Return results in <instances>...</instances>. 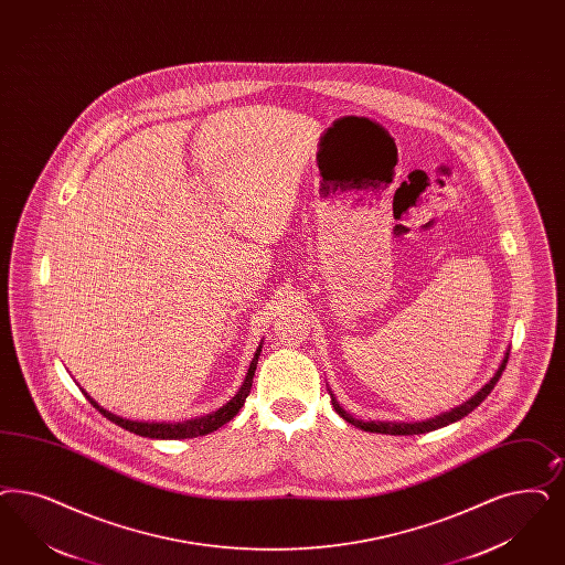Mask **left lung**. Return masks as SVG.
<instances>
[{
  "label": "left lung",
  "mask_w": 565,
  "mask_h": 565,
  "mask_svg": "<svg viewBox=\"0 0 565 565\" xmlns=\"http://www.w3.org/2000/svg\"><path fill=\"white\" fill-rule=\"evenodd\" d=\"M507 359H509V352L505 354V359H503V363H501V367L499 371L494 373V377L488 382L484 388L480 390L478 394H473L467 403L463 405H459V407H455V409L448 411V413H443V415H438V417H431V419H426V422H415V424H398V422H361V419H354L351 413H347V411L342 409L333 398H331V405H333V409L335 413L344 419V422H349L352 426H356V428L365 429V431H375V434H390V436H413V434H426V431H431V429L445 428L448 424H452V422H459L461 417H466L467 413H471V411L476 409L484 398H487L488 394L492 392V388L497 386V382H499V377L503 375V371H505Z\"/></svg>",
  "instance_id": "1"
}]
</instances>
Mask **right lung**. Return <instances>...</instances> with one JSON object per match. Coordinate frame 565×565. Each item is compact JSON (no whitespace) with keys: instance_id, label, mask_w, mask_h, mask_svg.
I'll return each mask as SVG.
<instances>
[{"instance_id":"right-lung-1","label":"right lung","mask_w":565,"mask_h":565,"mask_svg":"<svg viewBox=\"0 0 565 565\" xmlns=\"http://www.w3.org/2000/svg\"><path fill=\"white\" fill-rule=\"evenodd\" d=\"M260 349H263V347H258L256 352H254L253 363H250V367H248L246 380H244L242 388L237 390V394H235L234 398H232L225 407L214 411L211 415L198 417V419H188V422H181V424H146V422H129V419H122V417H118V415H113V413L102 409L98 403H96V401H92L89 396H87V401H89V403H92V405H94V407H96V409H98L106 419H110L113 424H117L120 428L134 431L137 436H146V438H162V440H177V438H195V436H204V434H211L214 429L221 428L223 424L232 422L235 415H237V411L244 407L246 396L250 394V388H253L254 371H256V363H258V356H260Z\"/></svg>"}]
</instances>
